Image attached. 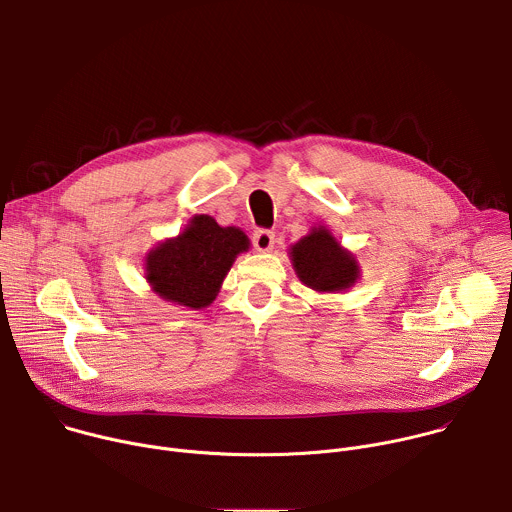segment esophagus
<instances>
[{
    "label": "esophagus",
    "mask_w": 512,
    "mask_h": 512,
    "mask_svg": "<svg viewBox=\"0 0 512 512\" xmlns=\"http://www.w3.org/2000/svg\"><path fill=\"white\" fill-rule=\"evenodd\" d=\"M275 243V235L269 229H257L253 233V245L257 251H269Z\"/></svg>",
    "instance_id": "esophagus-1"
}]
</instances>
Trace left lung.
Instances as JSON below:
<instances>
[{"instance_id":"obj_1","label":"left lung","mask_w":512,"mask_h":512,"mask_svg":"<svg viewBox=\"0 0 512 512\" xmlns=\"http://www.w3.org/2000/svg\"><path fill=\"white\" fill-rule=\"evenodd\" d=\"M298 277L316 291H338L350 287L358 277L354 257L340 249L326 229H316L291 247Z\"/></svg>"}]
</instances>
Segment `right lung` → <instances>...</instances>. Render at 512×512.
<instances>
[{
  "mask_svg": "<svg viewBox=\"0 0 512 512\" xmlns=\"http://www.w3.org/2000/svg\"><path fill=\"white\" fill-rule=\"evenodd\" d=\"M247 249L243 231L223 229L212 216L198 214L178 239L148 255L145 277L164 300L200 310L212 304L235 257Z\"/></svg>",
  "mask_w": 512,
  "mask_h": 512,
  "instance_id": "add662e5",
  "label": "right lung"
}]
</instances>
